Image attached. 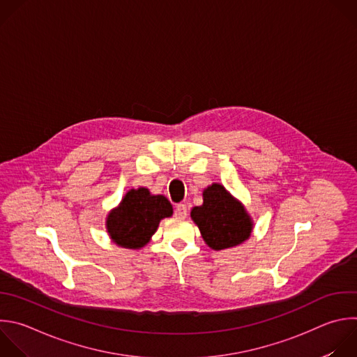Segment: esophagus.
Returning <instances> with one entry per match:
<instances>
[{
  "instance_id": "esophagus-1",
  "label": "esophagus",
  "mask_w": 357,
  "mask_h": 357,
  "mask_svg": "<svg viewBox=\"0 0 357 357\" xmlns=\"http://www.w3.org/2000/svg\"><path fill=\"white\" fill-rule=\"evenodd\" d=\"M175 217H178V218H185L186 215H188V208H186V206L185 204H176L175 206Z\"/></svg>"
}]
</instances>
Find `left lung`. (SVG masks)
<instances>
[{"mask_svg":"<svg viewBox=\"0 0 357 357\" xmlns=\"http://www.w3.org/2000/svg\"><path fill=\"white\" fill-rule=\"evenodd\" d=\"M190 217L199 227L204 243L214 251L243 244L254 228L244 204L220 183L203 190V204L193 207Z\"/></svg>","mask_w":357,"mask_h":357,"instance_id":"1","label":"left lung"}]
</instances>
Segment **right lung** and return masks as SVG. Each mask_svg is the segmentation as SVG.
<instances>
[{"mask_svg": "<svg viewBox=\"0 0 357 357\" xmlns=\"http://www.w3.org/2000/svg\"><path fill=\"white\" fill-rule=\"evenodd\" d=\"M172 213V204L165 196L151 195L147 188L130 189L121 204L107 214L106 229L116 245L140 250L150 243L160 221Z\"/></svg>", "mask_w": 357, "mask_h": 357, "instance_id": "add662e5", "label": "right lung"}]
</instances>
